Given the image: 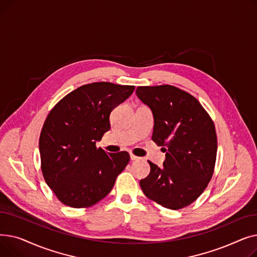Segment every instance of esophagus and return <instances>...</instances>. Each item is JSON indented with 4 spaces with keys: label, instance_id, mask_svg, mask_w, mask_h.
Segmentation results:
<instances>
[{
    "label": "esophagus",
    "instance_id": "34e87169",
    "mask_svg": "<svg viewBox=\"0 0 257 257\" xmlns=\"http://www.w3.org/2000/svg\"><path fill=\"white\" fill-rule=\"evenodd\" d=\"M130 158H131V160L133 161V160H138V159H140V157H138V156H136L134 154H130Z\"/></svg>",
    "mask_w": 257,
    "mask_h": 257
}]
</instances>
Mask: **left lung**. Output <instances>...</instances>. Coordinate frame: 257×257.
<instances>
[{
	"mask_svg": "<svg viewBox=\"0 0 257 257\" xmlns=\"http://www.w3.org/2000/svg\"><path fill=\"white\" fill-rule=\"evenodd\" d=\"M138 97L154 116L152 141L166 152L164 167L140 181L144 194L166 208L192 204L207 187L214 171L218 141L213 120L185 90L165 84L139 86Z\"/></svg>",
	"mask_w": 257,
	"mask_h": 257,
	"instance_id": "1",
	"label": "left lung"
}]
</instances>
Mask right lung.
I'll list each match as a JSON object with an SVG mask.
<instances>
[{
	"label": "right lung",
	"instance_id": "add662e5",
	"mask_svg": "<svg viewBox=\"0 0 257 257\" xmlns=\"http://www.w3.org/2000/svg\"><path fill=\"white\" fill-rule=\"evenodd\" d=\"M136 86L93 82L67 93L49 112L39 136L45 181L64 205L87 208L110 193L130 160L96 142L110 129L109 115Z\"/></svg>",
	"mask_w": 257,
	"mask_h": 257
}]
</instances>
